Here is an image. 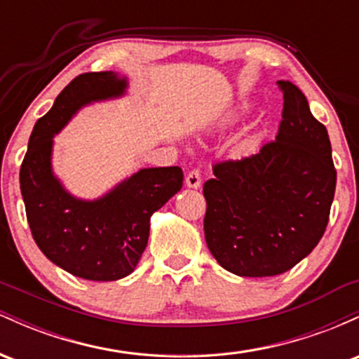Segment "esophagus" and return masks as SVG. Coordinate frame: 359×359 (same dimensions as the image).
<instances>
[{"label": "esophagus", "instance_id": "obj_1", "mask_svg": "<svg viewBox=\"0 0 359 359\" xmlns=\"http://www.w3.org/2000/svg\"><path fill=\"white\" fill-rule=\"evenodd\" d=\"M185 185L191 189L201 187V174L199 170H191L187 175H185Z\"/></svg>", "mask_w": 359, "mask_h": 359}]
</instances>
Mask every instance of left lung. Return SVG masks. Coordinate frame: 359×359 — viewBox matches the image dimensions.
<instances>
[{
  "label": "left lung",
  "instance_id": "left-lung-1",
  "mask_svg": "<svg viewBox=\"0 0 359 359\" xmlns=\"http://www.w3.org/2000/svg\"><path fill=\"white\" fill-rule=\"evenodd\" d=\"M282 121L273 142L241 160L212 165L204 184L208 248L240 277L294 269L325 231L336 191L331 142L297 86L278 81Z\"/></svg>",
  "mask_w": 359,
  "mask_h": 359
}]
</instances>
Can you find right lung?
Wrapping results in <instances>:
<instances>
[{"label": "right lung", "mask_w": 359, "mask_h": 359, "mask_svg": "<svg viewBox=\"0 0 359 359\" xmlns=\"http://www.w3.org/2000/svg\"><path fill=\"white\" fill-rule=\"evenodd\" d=\"M128 88L116 72L81 74L35 123L20 168L27 219L42 253L69 273L96 282L130 275L147 248L150 217L182 187L180 167L142 168L94 201L69 194L52 172L53 135L82 106L119 97Z\"/></svg>", "instance_id": "1"}]
</instances>
